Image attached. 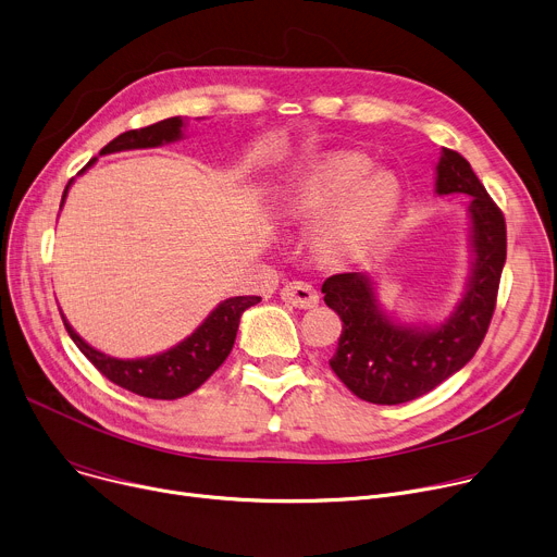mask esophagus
Here are the masks:
<instances>
[{
	"label": "esophagus",
	"mask_w": 557,
	"mask_h": 557,
	"mask_svg": "<svg viewBox=\"0 0 557 557\" xmlns=\"http://www.w3.org/2000/svg\"><path fill=\"white\" fill-rule=\"evenodd\" d=\"M281 299L292 306H297V308H314L319 304V294L306 281H292V283L283 285Z\"/></svg>",
	"instance_id": "obj_1"
}]
</instances>
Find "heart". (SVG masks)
Masks as SVG:
<instances>
[{
	"label": "heart",
	"mask_w": 557,
	"mask_h": 557,
	"mask_svg": "<svg viewBox=\"0 0 557 557\" xmlns=\"http://www.w3.org/2000/svg\"><path fill=\"white\" fill-rule=\"evenodd\" d=\"M369 173L371 161L362 154H329L283 184L278 209L301 222L325 210L314 226V249L333 260L362 256L382 240L400 200L394 177Z\"/></svg>",
	"instance_id": "1"
}]
</instances>
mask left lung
<instances>
[{
	"mask_svg": "<svg viewBox=\"0 0 557 557\" xmlns=\"http://www.w3.org/2000/svg\"><path fill=\"white\" fill-rule=\"evenodd\" d=\"M436 171L441 195H470L474 247L468 292L445 323L424 331L386 319L364 274H335L321 285L325 306L344 323L331 369L357 398L373 405L416 400L461 371L479 350L497 308L506 263L504 213L463 154L443 148Z\"/></svg>",
	"mask_w": 557,
	"mask_h": 557,
	"instance_id": "1",
	"label": "left lung"
}]
</instances>
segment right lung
Here are the masks:
<instances>
[{"label": "right lung", "instance_id": "add662e5", "mask_svg": "<svg viewBox=\"0 0 557 557\" xmlns=\"http://www.w3.org/2000/svg\"><path fill=\"white\" fill-rule=\"evenodd\" d=\"M182 125L184 121L180 116H173L139 129H127V133L110 141L101 150V154L129 150V148H154L161 144L175 141L182 135ZM91 163L94 159L87 163V166H91ZM67 188L62 193V202L67 198ZM258 301L260 297H234V299L222 301L188 339H184L182 344H177L166 352L144 357V359H116V357L98 352L76 335V331L67 321L64 319L62 321L74 344L81 348V352L110 382H114L121 388L133 391V394L144 398L177 400L193 394L195 388H200L218 371V367L234 348L240 314L247 308L256 306Z\"/></svg>", "mask_w": 557, "mask_h": 557}]
</instances>
